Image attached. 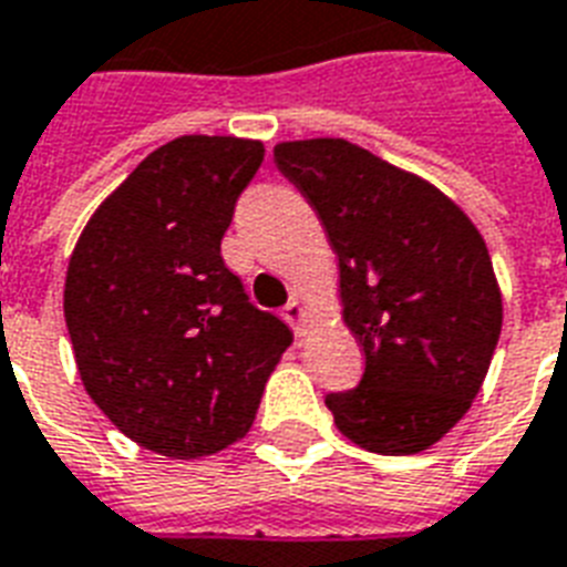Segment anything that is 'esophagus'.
<instances>
[{"mask_svg":"<svg viewBox=\"0 0 567 567\" xmlns=\"http://www.w3.org/2000/svg\"><path fill=\"white\" fill-rule=\"evenodd\" d=\"M284 319H287V322L292 324V331H296L298 337L305 333L307 310H305V301H301V296H292V298H289V305L284 307Z\"/></svg>","mask_w":567,"mask_h":567,"instance_id":"34e87169","label":"esophagus"}]
</instances>
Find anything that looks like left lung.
<instances>
[{
    "instance_id": "1",
    "label": "left lung",
    "mask_w": 567,
    "mask_h": 567,
    "mask_svg": "<svg viewBox=\"0 0 567 567\" xmlns=\"http://www.w3.org/2000/svg\"><path fill=\"white\" fill-rule=\"evenodd\" d=\"M340 260L343 322L363 346L358 388L324 405L352 443L414 455L458 423L503 328L491 254L441 188L346 138L275 147Z\"/></svg>"
}]
</instances>
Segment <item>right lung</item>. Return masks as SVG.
Wrapping results in <instances>:
<instances>
[{
    "instance_id": "right-lung-1",
    "label": "right lung",
    "mask_w": 567,
    "mask_h": 567,
    "mask_svg": "<svg viewBox=\"0 0 567 567\" xmlns=\"http://www.w3.org/2000/svg\"><path fill=\"white\" fill-rule=\"evenodd\" d=\"M262 153L234 135L162 144L96 206L70 254L64 319L87 396L168 458L239 441L292 343L221 260Z\"/></svg>"
}]
</instances>
